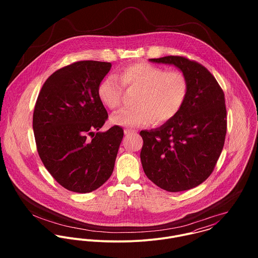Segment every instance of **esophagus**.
<instances>
[{
    "label": "esophagus",
    "instance_id": "obj_1",
    "mask_svg": "<svg viewBox=\"0 0 258 258\" xmlns=\"http://www.w3.org/2000/svg\"><path fill=\"white\" fill-rule=\"evenodd\" d=\"M137 131L136 130H133V129H124V133L127 135V134H130V133H136Z\"/></svg>",
    "mask_w": 258,
    "mask_h": 258
}]
</instances>
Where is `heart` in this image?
Wrapping results in <instances>:
<instances>
[{"instance_id":"1","label":"heart","mask_w":258,"mask_h":258,"mask_svg":"<svg viewBox=\"0 0 258 258\" xmlns=\"http://www.w3.org/2000/svg\"><path fill=\"white\" fill-rule=\"evenodd\" d=\"M118 78L125 88L137 89L134 107L124 108L112 116V122L119 126L138 127L152 120L156 124L166 123L175 118L188 94V81L182 72L170 71L148 63L135 62L122 67ZM114 77L101 80L97 96L104 106L114 110L121 105L123 88Z\"/></svg>"}]
</instances>
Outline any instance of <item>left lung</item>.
Listing matches in <instances>:
<instances>
[{
    "label": "left lung",
    "mask_w": 258,
    "mask_h": 258,
    "mask_svg": "<svg viewBox=\"0 0 258 258\" xmlns=\"http://www.w3.org/2000/svg\"><path fill=\"white\" fill-rule=\"evenodd\" d=\"M176 66L188 81L184 107L160 128L141 131L140 153L149 180L176 192L192 188L213 173L226 134L224 93L215 76L203 64L180 55L151 58Z\"/></svg>",
    "instance_id": "8db88e82"
}]
</instances>
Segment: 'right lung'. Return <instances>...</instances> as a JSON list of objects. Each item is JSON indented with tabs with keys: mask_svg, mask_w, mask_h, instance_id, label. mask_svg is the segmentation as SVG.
I'll use <instances>...</instances> for the list:
<instances>
[{
	"mask_svg": "<svg viewBox=\"0 0 258 258\" xmlns=\"http://www.w3.org/2000/svg\"><path fill=\"white\" fill-rule=\"evenodd\" d=\"M110 62L81 60L57 70L43 83L33 115L38 156L64 188L90 192L112 175L124 131H98L108 113L97 87Z\"/></svg>",
	"mask_w": 258,
	"mask_h": 258,
	"instance_id": "obj_1",
	"label": "right lung"
}]
</instances>
